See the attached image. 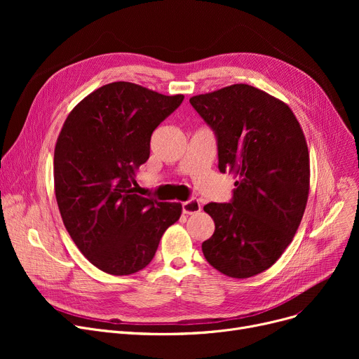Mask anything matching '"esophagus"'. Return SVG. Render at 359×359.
<instances>
[{
  "label": "esophagus",
  "instance_id": "obj_1",
  "mask_svg": "<svg viewBox=\"0 0 359 359\" xmlns=\"http://www.w3.org/2000/svg\"><path fill=\"white\" fill-rule=\"evenodd\" d=\"M182 210H183V214H187V215H192V214H196L201 211V203L198 199H191V201H186L182 203Z\"/></svg>",
  "mask_w": 359,
  "mask_h": 359
}]
</instances>
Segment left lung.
<instances>
[{
  "mask_svg": "<svg viewBox=\"0 0 359 359\" xmlns=\"http://www.w3.org/2000/svg\"><path fill=\"white\" fill-rule=\"evenodd\" d=\"M218 141V167L236 177L231 203L210 202L215 222L202 243L210 265L243 279L269 269L290 246L310 191V156L290 106L249 84L191 97Z\"/></svg>",
  "mask_w": 359,
  "mask_h": 359,
  "instance_id": "8db88e82",
  "label": "left lung"
}]
</instances>
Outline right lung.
Segmentation results:
<instances>
[{
	"label": "right lung",
	"mask_w": 359,
	"mask_h": 359,
	"mask_svg": "<svg viewBox=\"0 0 359 359\" xmlns=\"http://www.w3.org/2000/svg\"><path fill=\"white\" fill-rule=\"evenodd\" d=\"M116 81L90 93L65 119L53 154L55 196L75 246L100 271L123 276L153 260L182 203L135 194L154 129L183 102Z\"/></svg>",
	"instance_id": "right-lung-1"
}]
</instances>
